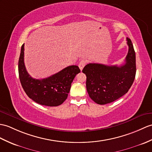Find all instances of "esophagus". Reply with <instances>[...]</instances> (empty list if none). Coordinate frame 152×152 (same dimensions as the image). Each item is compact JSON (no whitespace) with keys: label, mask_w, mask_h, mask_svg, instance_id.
<instances>
[{"label":"esophagus","mask_w":152,"mask_h":152,"mask_svg":"<svg viewBox=\"0 0 152 152\" xmlns=\"http://www.w3.org/2000/svg\"><path fill=\"white\" fill-rule=\"evenodd\" d=\"M86 60H85V59L81 60V61L79 63V64H78V66H79L80 69L81 70H82V69H83L84 66H86Z\"/></svg>","instance_id":"obj_1"}]
</instances>
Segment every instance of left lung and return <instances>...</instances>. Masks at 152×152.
Wrapping results in <instances>:
<instances>
[{
	"label": "left lung",
	"mask_w": 152,
	"mask_h": 152,
	"mask_svg": "<svg viewBox=\"0 0 152 152\" xmlns=\"http://www.w3.org/2000/svg\"><path fill=\"white\" fill-rule=\"evenodd\" d=\"M129 49L125 63L120 66L89 63L82 72L87 76L86 87L90 98L98 104L111 103L128 93L136 74V59L132 41L126 38Z\"/></svg>",
	"instance_id": "obj_1"
}]
</instances>
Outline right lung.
<instances>
[{"label": "right lung", "mask_w": 152, "mask_h": 152, "mask_svg": "<svg viewBox=\"0 0 152 152\" xmlns=\"http://www.w3.org/2000/svg\"><path fill=\"white\" fill-rule=\"evenodd\" d=\"M24 44L21 47L18 65L20 82L24 92L39 104L54 107L63 104L67 98L73 80L80 72L78 66H69L46 78L34 79L24 65Z\"/></svg>", "instance_id": "1"}]
</instances>
